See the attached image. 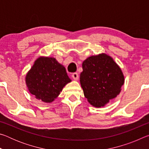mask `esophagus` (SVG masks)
Listing matches in <instances>:
<instances>
[{"mask_svg":"<svg viewBox=\"0 0 149 149\" xmlns=\"http://www.w3.org/2000/svg\"><path fill=\"white\" fill-rule=\"evenodd\" d=\"M72 77L74 80H77L78 78H79V75H78L77 73L75 72V73H74V74H72Z\"/></svg>","mask_w":149,"mask_h":149,"instance_id":"1","label":"esophagus"}]
</instances>
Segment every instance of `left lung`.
I'll return each instance as SVG.
<instances>
[{
	"instance_id": "left-lung-1",
	"label": "left lung",
	"mask_w": 149,
	"mask_h": 149,
	"mask_svg": "<svg viewBox=\"0 0 149 149\" xmlns=\"http://www.w3.org/2000/svg\"><path fill=\"white\" fill-rule=\"evenodd\" d=\"M80 84L85 98L95 107H101L119 95L124 76L110 56L106 54L92 56L84 60Z\"/></svg>"
}]
</instances>
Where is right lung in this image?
Listing matches in <instances>:
<instances>
[{
    "mask_svg": "<svg viewBox=\"0 0 149 149\" xmlns=\"http://www.w3.org/2000/svg\"><path fill=\"white\" fill-rule=\"evenodd\" d=\"M70 81L64 65L49 57H40L35 60L26 77L29 92L45 102L53 101Z\"/></svg>",
    "mask_w": 149,
    "mask_h": 149,
    "instance_id": "add662e5",
    "label": "right lung"
}]
</instances>
